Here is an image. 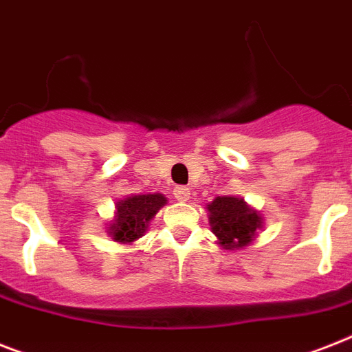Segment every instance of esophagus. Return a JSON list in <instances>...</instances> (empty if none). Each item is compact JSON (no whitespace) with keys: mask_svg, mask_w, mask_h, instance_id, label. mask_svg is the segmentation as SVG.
Masks as SVG:
<instances>
[{"mask_svg":"<svg viewBox=\"0 0 352 352\" xmlns=\"http://www.w3.org/2000/svg\"><path fill=\"white\" fill-rule=\"evenodd\" d=\"M173 195L179 202H186L190 201V188H186V186H177L175 190H173Z\"/></svg>","mask_w":352,"mask_h":352,"instance_id":"34e87169","label":"esophagus"}]
</instances>
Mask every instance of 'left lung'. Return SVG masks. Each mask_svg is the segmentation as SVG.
Wrapping results in <instances>:
<instances>
[{
	"instance_id": "obj_1",
	"label": "left lung",
	"mask_w": 352,
	"mask_h": 352,
	"mask_svg": "<svg viewBox=\"0 0 352 352\" xmlns=\"http://www.w3.org/2000/svg\"><path fill=\"white\" fill-rule=\"evenodd\" d=\"M208 211L211 213V230L226 250L248 245L262 226L258 213L250 210L242 199L235 197H217L208 204Z\"/></svg>"
}]
</instances>
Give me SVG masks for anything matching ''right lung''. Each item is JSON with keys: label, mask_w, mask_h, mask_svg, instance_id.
<instances>
[{"label": "right lung", "mask_w": 352, "mask_h": 352, "mask_svg": "<svg viewBox=\"0 0 352 352\" xmlns=\"http://www.w3.org/2000/svg\"><path fill=\"white\" fill-rule=\"evenodd\" d=\"M166 204V197L161 193L133 195L117 202V215L110 226V233L116 242H133L146 233L148 222L157 211Z\"/></svg>", "instance_id": "add662e5"}]
</instances>
